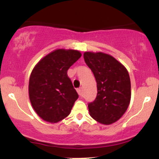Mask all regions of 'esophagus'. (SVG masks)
<instances>
[{
    "instance_id": "obj_1",
    "label": "esophagus",
    "mask_w": 159,
    "mask_h": 159,
    "mask_svg": "<svg viewBox=\"0 0 159 159\" xmlns=\"http://www.w3.org/2000/svg\"><path fill=\"white\" fill-rule=\"evenodd\" d=\"M77 92H78V95H79L80 96H83V93H82V88L77 89Z\"/></svg>"
}]
</instances>
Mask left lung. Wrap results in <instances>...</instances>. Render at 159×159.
<instances>
[{
	"label": "left lung",
	"instance_id": "1",
	"mask_svg": "<svg viewBox=\"0 0 159 159\" xmlns=\"http://www.w3.org/2000/svg\"><path fill=\"white\" fill-rule=\"evenodd\" d=\"M86 64L97 83V96L88 103L90 115L102 124L115 123L125 114L131 99V81L123 64L109 54L84 52Z\"/></svg>",
	"mask_w": 159,
	"mask_h": 159
}]
</instances>
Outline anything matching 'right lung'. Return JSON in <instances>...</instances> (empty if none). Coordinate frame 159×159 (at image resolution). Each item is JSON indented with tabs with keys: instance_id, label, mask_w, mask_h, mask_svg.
Segmentation results:
<instances>
[{
	"instance_id": "add662e5",
	"label": "right lung",
	"mask_w": 159,
	"mask_h": 159,
	"mask_svg": "<svg viewBox=\"0 0 159 159\" xmlns=\"http://www.w3.org/2000/svg\"><path fill=\"white\" fill-rule=\"evenodd\" d=\"M81 57L76 50L57 49L35 66L29 80V97L34 111L49 123H57L70 114L78 95L67 70Z\"/></svg>"
}]
</instances>
